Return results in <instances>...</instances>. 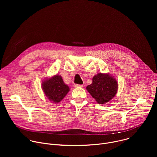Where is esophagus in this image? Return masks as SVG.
I'll return each instance as SVG.
<instances>
[{"mask_svg":"<svg viewBox=\"0 0 157 157\" xmlns=\"http://www.w3.org/2000/svg\"><path fill=\"white\" fill-rule=\"evenodd\" d=\"M75 87H83V85H82V84H75Z\"/></svg>","mask_w":157,"mask_h":157,"instance_id":"obj_1","label":"esophagus"}]
</instances>
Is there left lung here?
I'll use <instances>...</instances> for the list:
<instances>
[{
	"mask_svg": "<svg viewBox=\"0 0 157 157\" xmlns=\"http://www.w3.org/2000/svg\"><path fill=\"white\" fill-rule=\"evenodd\" d=\"M118 83L109 74L98 73L93 78V82L86 87L87 91L100 104H105L117 94Z\"/></svg>",
	"mask_w": 157,
	"mask_h": 157,
	"instance_id": "left-lung-1",
	"label": "left lung"
}]
</instances>
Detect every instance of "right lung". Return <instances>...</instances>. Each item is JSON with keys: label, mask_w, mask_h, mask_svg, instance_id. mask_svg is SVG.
Wrapping results in <instances>:
<instances>
[{"label": "right lung", "mask_w": 157, "mask_h": 157, "mask_svg": "<svg viewBox=\"0 0 157 157\" xmlns=\"http://www.w3.org/2000/svg\"><path fill=\"white\" fill-rule=\"evenodd\" d=\"M42 90L50 101L58 103L70 91V87L66 85L62 77L56 75L50 78L45 79L41 84Z\"/></svg>", "instance_id": "obj_1"}]
</instances>
